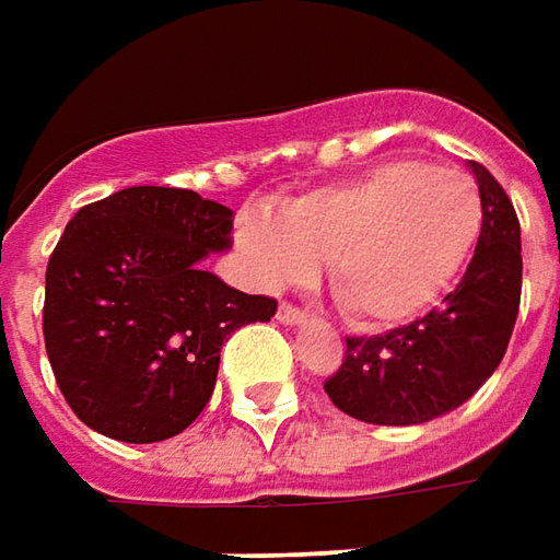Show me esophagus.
Wrapping results in <instances>:
<instances>
[{
	"instance_id": "1",
	"label": "esophagus",
	"mask_w": 560,
	"mask_h": 560,
	"mask_svg": "<svg viewBox=\"0 0 560 560\" xmlns=\"http://www.w3.org/2000/svg\"><path fill=\"white\" fill-rule=\"evenodd\" d=\"M277 320L283 326H302L305 324V311H299V307L292 305H280L277 307Z\"/></svg>"
}]
</instances>
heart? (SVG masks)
I'll return each mask as SVG.
<instances>
[{
	"instance_id": "heart-1",
	"label": "heart",
	"mask_w": 560,
	"mask_h": 560,
	"mask_svg": "<svg viewBox=\"0 0 560 560\" xmlns=\"http://www.w3.org/2000/svg\"><path fill=\"white\" fill-rule=\"evenodd\" d=\"M481 221V194L465 172L404 160L289 200L280 221L246 215L240 246L265 287L302 283L326 258L341 317L394 329L450 289Z\"/></svg>"
}]
</instances>
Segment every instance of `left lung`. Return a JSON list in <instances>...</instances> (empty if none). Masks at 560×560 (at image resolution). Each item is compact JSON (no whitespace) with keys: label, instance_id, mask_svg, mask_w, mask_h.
Instances as JSON below:
<instances>
[{"label":"left lung","instance_id":"8db88e82","mask_svg":"<svg viewBox=\"0 0 560 560\" xmlns=\"http://www.w3.org/2000/svg\"><path fill=\"white\" fill-rule=\"evenodd\" d=\"M481 194V236L459 287L438 311L385 336L348 339L326 378L341 412L370 425H422L463 407L493 376L521 305V224L499 182L468 163Z\"/></svg>","mask_w":560,"mask_h":560}]
</instances>
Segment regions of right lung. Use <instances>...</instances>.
<instances>
[{"label":"right lung","instance_id":"add662e5","mask_svg":"<svg viewBox=\"0 0 560 560\" xmlns=\"http://www.w3.org/2000/svg\"><path fill=\"white\" fill-rule=\"evenodd\" d=\"M234 212L182 187H126L82 206L45 271V351L79 419L126 444L182 434L209 404L221 345L277 302L228 287Z\"/></svg>","mask_w":560,"mask_h":560}]
</instances>
